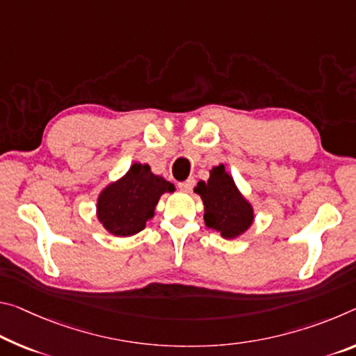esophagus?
Masks as SVG:
<instances>
[{
	"instance_id": "1",
	"label": "esophagus",
	"mask_w": 356,
	"mask_h": 356,
	"mask_svg": "<svg viewBox=\"0 0 356 356\" xmlns=\"http://www.w3.org/2000/svg\"><path fill=\"white\" fill-rule=\"evenodd\" d=\"M193 187H195V179L193 177H190V179L185 180V182L179 184V190L184 191V193H190V191L193 190Z\"/></svg>"
}]
</instances>
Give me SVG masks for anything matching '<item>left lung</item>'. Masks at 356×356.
<instances>
[{
	"label": "left lung",
	"instance_id": "8db88e82",
	"mask_svg": "<svg viewBox=\"0 0 356 356\" xmlns=\"http://www.w3.org/2000/svg\"><path fill=\"white\" fill-rule=\"evenodd\" d=\"M195 191L204 202L206 225L217 229L223 238L233 239L252 225V206L242 198L223 165L212 169L207 182L200 180Z\"/></svg>",
	"mask_w": 356,
	"mask_h": 356
}]
</instances>
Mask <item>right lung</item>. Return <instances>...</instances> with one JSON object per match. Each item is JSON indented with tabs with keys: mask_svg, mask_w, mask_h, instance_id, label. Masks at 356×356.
<instances>
[{
	"mask_svg": "<svg viewBox=\"0 0 356 356\" xmlns=\"http://www.w3.org/2000/svg\"><path fill=\"white\" fill-rule=\"evenodd\" d=\"M174 185L152 174L149 165L134 163L118 182L107 187L98 198V218L109 233L133 236L154 217L158 200Z\"/></svg>",
	"mask_w": 356,
	"mask_h": 356,
	"instance_id": "1",
	"label": "right lung"
}]
</instances>
